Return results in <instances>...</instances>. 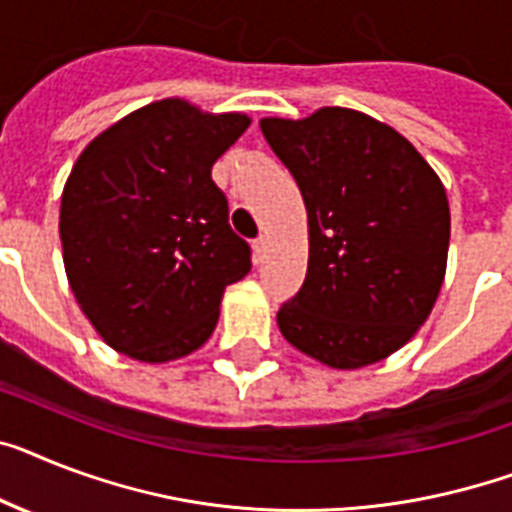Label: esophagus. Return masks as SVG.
<instances>
[{
    "mask_svg": "<svg viewBox=\"0 0 512 512\" xmlns=\"http://www.w3.org/2000/svg\"><path fill=\"white\" fill-rule=\"evenodd\" d=\"M266 251V235H259V238L253 240V253H256V259H261Z\"/></svg>",
    "mask_w": 512,
    "mask_h": 512,
    "instance_id": "1",
    "label": "esophagus"
}]
</instances>
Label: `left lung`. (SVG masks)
I'll use <instances>...</instances> for the list:
<instances>
[{"instance_id": "1", "label": "left lung", "mask_w": 512, "mask_h": 512, "mask_svg": "<svg viewBox=\"0 0 512 512\" xmlns=\"http://www.w3.org/2000/svg\"><path fill=\"white\" fill-rule=\"evenodd\" d=\"M261 133L308 211V272L277 311L280 332L332 369L382 361L416 335L445 280V188L403 135L356 109L266 117Z\"/></svg>"}]
</instances>
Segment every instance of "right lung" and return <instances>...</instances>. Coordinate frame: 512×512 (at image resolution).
I'll return each instance as SVG.
<instances>
[{
  "instance_id": "obj_1",
  "label": "right lung",
  "mask_w": 512,
  "mask_h": 512,
  "mask_svg": "<svg viewBox=\"0 0 512 512\" xmlns=\"http://www.w3.org/2000/svg\"><path fill=\"white\" fill-rule=\"evenodd\" d=\"M251 125L183 99L154 101L96 135L67 177V280L104 342L164 363L201 348L225 287L251 272L211 167Z\"/></svg>"
}]
</instances>
